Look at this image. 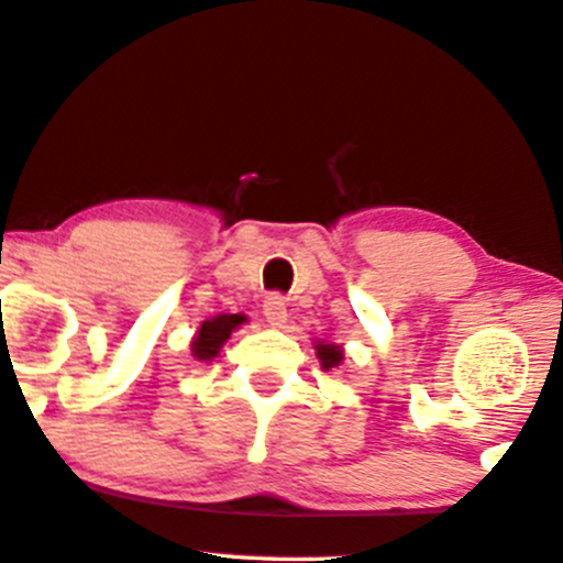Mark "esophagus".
Listing matches in <instances>:
<instances>
[{
	"instance_id": "esophagus-1",
	"label": "esophagus",
	"mask_w": 563,
	"mask_h": 563,
	"mask_svg": "<svg viewBox=\"0 0 563 563\" xmlns=\"http://www.w3.org/2000/svg\"><path fill=\"white\" fill-rule=\"evenodd\" d=\"M265 319L273 327H283L286 324V319H288V306H286V298H283L280 294H273V296H267L265 298Z\"/></svg>"
}]
</instances>
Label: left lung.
Instances as JSON below:
<instances>
[{"label":"left lung","instance_id":"left-lung-1","mask_svg":"<svg viewBox=\"0 0 563 563\" xmlns=\"http://www.w3.org/2000/svg\"><path fill=\"white\" fill-rule=\"evenodd\" d=\"M314 351H317V358H319V364H322L324 372H330V368L340 366V364H343V358H345L343 347L334 345V343H317Z\"/></svg>","mask_w":563,"mask_h":563}]
</instances>
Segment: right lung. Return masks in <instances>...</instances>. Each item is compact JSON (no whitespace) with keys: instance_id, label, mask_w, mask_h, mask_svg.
I'll use <instances>...</instances> for the list:
<instances>
[{"instance_id":"1","label":"right lung","mask_w":563,"mask_h":563,"mask_svg":"<svg viewBox=\"0 0 563 563\" xmlns=\"http://www.w3.org/2000/svg\"><path fill=\"white\" fill-rule=\"evenodd\" d=\"M244 322V314H218L202 322V327L197 330V338L191 340V355L197 361H212L220 353V347L225 345V340L231 338V332L239 330Z\"/></svg>"}]
</instances>
